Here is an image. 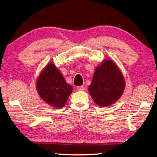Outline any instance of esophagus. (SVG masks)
<instances>
[{
  "mask_svg": "<svg viewBox=\"0 0 157 157\" xmlns=\"http://www.w3.org/2000/svg\"><path fill=\"white\" fill-rule=\"evenodd\" d=\"M77 88H78V90H84L85 87H84V86H79L77 87Z\"/></svg>",
  "mask_w": 157,
  "mask_h": 157,
  "instance_id": "34e87169",
  "label": "esophagus"
}]
</instances>
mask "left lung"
Instances as JSON below:
<instances>
[{
	"label": "left lung",
	"mask_w": 157,
	"mask_h": 157,
	"mask_svg": "<svg viewBox=\"0 0 157 157\" xmlns=\"http://www.w3.org/2000/svg\"><path fill=\"white\" fill-rule=\"evenodd\" d=\"M125 81L120 70L113 60H104L96 67L88 90L99 106H110L121 98Z\"/></svg>",
	"instance_id": "left-lung-1"
}]
</instances>
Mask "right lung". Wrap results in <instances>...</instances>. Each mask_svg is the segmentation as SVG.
Returning a JSON list of instances; mask_svg holds the SVG:
<instances>
[{"mask_svg": "<svg viewBox=\"0 0 157 157\" xmlns=\"http://www.w3.org/2000/svg\"><path fill=\"white\" fill-rule=\"evenodd\" d=\"M36 88L40 98L51 106L61 108L73 91L53 62H49L40 74Z\"/></svg>", "mask_w": 157, "mask_h": 157, "instance_id": "obj_1", "label": "right lung"}]
</instances>
